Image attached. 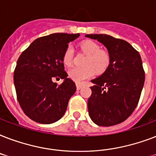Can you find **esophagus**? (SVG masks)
<instances>
[{"label": "esophagus", "instance_id": "1", "mask_svg": "<svg viewBox=\"0 0 156 156\" xmlns=\"http://www.w3.org/2000/svg\"><path fill=\"white\" fill-rule=\"evenodd\" d=\"M76 87H77V89H78V90H80L81 88L83 87V85L82 83H76Z\"/></svg>", "mask_w": 156, "mask_h": 156}]
</instances>
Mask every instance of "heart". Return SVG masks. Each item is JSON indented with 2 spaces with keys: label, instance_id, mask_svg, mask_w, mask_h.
I'll use <instances>...</instances> for the list:
<instances>
[{
  "label": "heart",
  "instance_id": "heart-1",
  "mask_svg": "<svg viewBox=\"0 0 156 156\" xmlns=\"http://www.w3.org/2000/svg\"><path fill=\"white\" fill-rule=\"evenodd\" d=\"M82 49L88 55L86 59L84 67H73L69 71V75L73 81L82 83L86 79L90 78L96 70L99 73L104 71L110 62L108 52L100 49L97 43L91 40H86L81 44ZM73 56V48L69 45L63 54V63L67 66L72 64Z\"/></svg>",
  "mask_w": 156,
  "mask_h": 156
}]
</instances>
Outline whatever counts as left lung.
I'll use <instances>...</instances> for the list:
<instances>
[{"label":"left lung","mask_w":156,"mask_h":156,"mask_svg":"<svg viewBox=\"0 0 156 156\" xmlns=\"http://www.w3.org/2000/svg\"><path fill=\"white\" fill-rule=\"evenodd\" d=\"M107 48L110 63L102 75L91 80L88 112L93 122L112 126L126 121L138 105L145 72L140 54L128 42L108 35H87Z\"/></svg>","instance_id":"left-lung-1"}]
</instances>
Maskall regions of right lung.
<instances>
[{
	"label": "right lung",
	"instance_id": "1",
	"mask_svg": "<svg viewBox=\"0 0 156 156\" xmlns=\"http://www.w3.org/2000/svg\"><path fill=\"white\" fill-rule=\"evenodd\" d=\"M80 34L55 33L38 38L18 57L13 73L17 99L27 116L41 124H51L66 112L75 83L67 78L63 54L68 44ZM52 77L63 83H53Z\"/></svg>",
	"mask_w": 156,
	"mask_h": 156
}]
</instances>
